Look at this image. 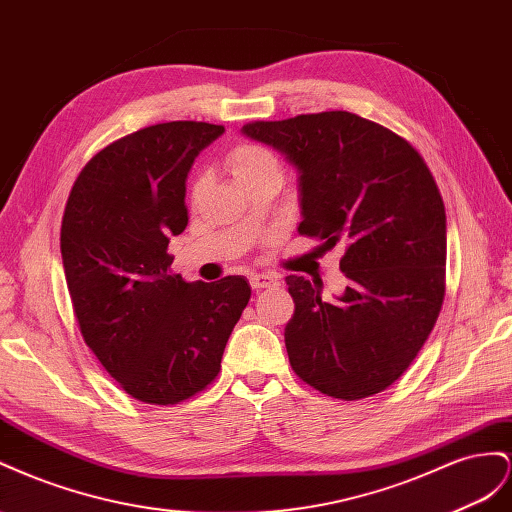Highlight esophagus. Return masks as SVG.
Masks as SVG:
<instances>
[{
	"mask_svg": "<svg viewBox=\"0 0 512 512\" xmlns=\"http://www.w3.org/2000/svg\"><path fill=\"white\" fill-rule=\"evenodd\" d=\"M248 281H251V287L255 291L266 289V287H272V285L279 283V279H274V276H270V274H253Z\"/></svg>",
	"mask_w": 512,
	"mask_h": 512,
	"instance_id": "esophagus-1",
	"label": "esophagus"
}]
</instances>
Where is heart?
Segmentation results:
<instances>
[{
	"label": "heart",
	"instance_id": "1",
	"mask_svg": "<svg viewBox=\"0 0 512 512\" xmlns=\"http://www.w3.org/2000/svg\"><path fill=\"white\" fill-rule=\"evenodd\" d=\"M227 167L233 173L240 184H246L248 180H253L255 175L270 171V169H279V160L276 156L264 148V145L257 143H240L236 148H231L227 152ZM203 180L197 178L193 182V195H197L201 191Z\"/></svg>",
	"mask_w": 512,
	"mask_h": 512
}]
</instances>
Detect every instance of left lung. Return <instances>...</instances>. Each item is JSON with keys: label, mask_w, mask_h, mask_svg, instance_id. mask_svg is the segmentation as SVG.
I'll use <instances>...</instances> for the list:
<instances>
[{"label": "left lung", "mask_w": 512, "mask_h": 512, "mask_svg": "<svg viewBox=\"0 0 512 512\" xmlns=\"http://www.w3.org/2000/svg\"><path fill=\"white\" fill-rule=\"evenodd\" d=\"M300 171L302 236L341 244L337 302L321 281L287 276L294 315L285 347L294 373L334 399L386 390L425 345L446 294V210L422 156L390 128L349 111L251 122Z\"/></svg>", "instance_id": "left-lung-1"}]
</instances>
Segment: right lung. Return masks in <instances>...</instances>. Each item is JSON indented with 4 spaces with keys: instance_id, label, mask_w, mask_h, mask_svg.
I'll use <instances>...</instances> for the list:
<instances>
[{
    "instance_id": "obj_1",
    "label": "right lung",
    "mask_w": 512,
    "mask_h": 512,
    "mask_svg": "<svg viewBox=\"0 0 512 512\" xmlns=\"http://www.w3.org/2000/svg\"><path fill=\"white\" fill-rule=\"evenodd\" d=\"M223 133L208 122L141 128L94 154L66 201L60 246L81 337L143 403L206 390L251 298L244 276L186 283L167 253L188 225L186 175Z\"/></svg>"
}]
</instances>
